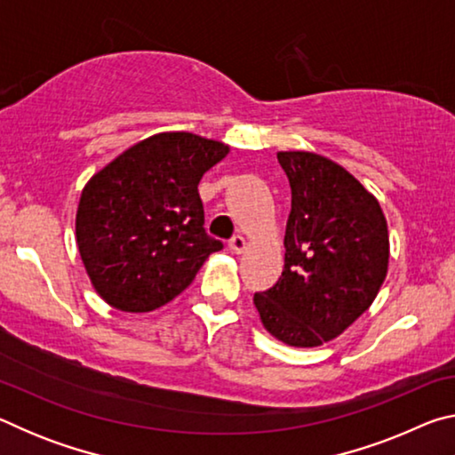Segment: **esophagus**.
<instances>
[{
    "mask_svg": "<svg viewBox=\"0 0 455 455\" xmlns=\"http://www.w3.org/2000/svg\"><path fill=\"white\" fill-rule=\"evenodd\" d=\"M228 246H230V251L236 252V255H241V252H244V249H246V241H244V236H241V235L233 236V238H230Z\"/></svg>",
    "mask_w": 455,
    "mask_h": 455,
    "instance_id": "1",
    "label": "esophagus"
}]
</instances>
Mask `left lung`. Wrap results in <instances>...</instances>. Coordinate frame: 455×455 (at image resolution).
<instances>
[{
  "instance_id": "1",
  "label": "left lung",
  "mask_w": 455,
  "mask_h": 455,
  "mask_svg": "<svg viewBox=\"0 0 455 455\" xmlns=\"http://www.w3.org/2000/svg\"><path fill=\"white\" fill-rule=\"evenodd\" d=\"M291 184L284 267L255 292L265 329L291 347H319L353 325L387 276V220L355 176L315 152H276Z\"/></svg>"
}]
</instances>
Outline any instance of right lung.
Wrapping results in <instances>:
<instances>
[{
  "mask_svg": "<svg viewBox=\"0 0 455 455\" xmlns=\"http://www.w3.org/2000/svg\"><path fill=\"white\" fill-rule=\"evenodd\" d=\"M228 150L190 132H160L86 182L76 243L92 287L108 305L126 313L158 309L222 249L204 230L198 182Z\"/></svg>",
  "mask_w": 455,
  "mask_h": 455,
  "instance_id": "1",
  "label": "right lung"
}]
</instances>
